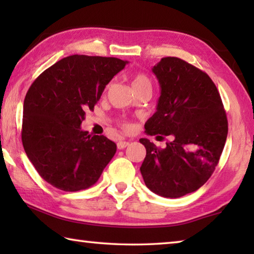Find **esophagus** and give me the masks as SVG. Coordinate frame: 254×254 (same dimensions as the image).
Instances as JSON below:
<instances>
[{
	"instance_id": "1",
	"label": "esophagus",
	"mask_w": 254,
	"mask_h": 254,
	"mask_svg": "<svg viewBox=\"0 0 254 254\" xmlns=\"http://www.w3.org/2000/svg\"><path fill=\"white\" fill-rule=\"evenodd\" d=\"M127 145H128L127 141H119V142H118V149L123 150L124 148H127Z\"/></svg>"
}]
</instances>
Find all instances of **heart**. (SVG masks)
I'll return each mask as SVG.
<instances>
[{"instance_id": "obj_1", "label": "heart", "mask_w": 254, "mask_h": 254, "mask_svg": "<svg viewBox=\"0 0 254 254\" xmlns=\"http://www.w3.org/2000/svg\"><path fill=\"white\" fill-rule=\"evenodd\" d=\"M132 86L133 89L143 87V86H150V87H151V81H150L148 76H145L142 72H137V74L133 76ZM123 127L126 128H130V126H128L127 123H123Z\"/></svg>"}]
</instances>
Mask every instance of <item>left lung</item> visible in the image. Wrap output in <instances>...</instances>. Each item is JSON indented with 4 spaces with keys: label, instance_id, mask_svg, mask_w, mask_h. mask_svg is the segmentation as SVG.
Wrapping results in <instances>:
<instances>
[{
    "label": "left lung",
    "instance_id": "8db88e82",
    "mask_svg": "<svg viewBox=\"0 0 254 254\" xmlns=\"http://www.w3.org/2000/svg\"><path fill=\"white\" fill-rule=\"evenodd\" d=\"M152 72L160 97L156 113L144 124L145 133L170 135L171 141L160 149L140 139L147 150L140 171L154 194L178 198L197 190L212 176L225 145L226 113L209 76L185 60L162 58Z\"/></svg>",
    "mask_w": 254,
    "mask_h": 254
}]
</instances>
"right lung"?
Returning a JSON list of instances; mask_svg holds the SVG:
<instances>
[{
	"mask_svg": "<svg viewBox=\"0 0 254 254\" xmlns=\"http://www.w3.org/2000/svg\"><path fill=\"white\" fill-rule=\"evenodd\" d=\"M127 64L114 57L69 56L30 86L23 103V148L38 174L54 187L89 188L117 152L113 141L88 134L80 124Z\"/></svg>",
	"mask_w": 254,
	"mask_h": 254,
	"instance_id": "1",
	"label": "right lung"
}]
</instances>
